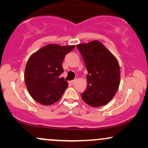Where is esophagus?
Masks as SVG:
<instances>
[{"label": "esophagus", "instance_id": "obj_1", "mask_svg": "<svg viewBox=\"0 0 148 148\" xmlns=\"http://www.w3.org/2000/svg\"><path fill=\"white\" fill-rule=\"evenodd\" d=\"M74 82H75V81H69V84L70 85H73Z\"/></svg>", "mask_w": 148, "mask_h": 148}]
</instances>
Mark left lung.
Segmentation results:
<instances>
[{
  "mask_svg": "<svg viewBox=\"0 0 148 148\" xmlns=\"http://www.w3.org/2000/svg\"><path fill=\"white\" fill-rule=\"evenodd\" d=\"M86 64L88 86L81 97L93 107L104 106L116 93L120 85V65L116 58L102 43L94 40L76 45Z\"/></svg>",
  "mask_w": 148,
  "mask_h": 148,
  "instance_id": "left-lung-1",
  "label": "left lung"
}]
</instances>
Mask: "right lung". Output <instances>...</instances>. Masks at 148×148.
Listing matches in <instances>:
<instances>
[{"label":"right lung","instance_id":"right-lung-1","mask_svg":"<svg viewBox=\"0 0 148 148\" xmlns=\"http://www.w3.org/2000/svg\"><path fill=\"white\" fill-rule=\"evenodd\" d=\"M75 46L50 44L34 53L25 66V84L30 96L43 105H51L60 99L68 83L60 75L62 61Z\"/></svg>","mask_w":148,"mask_h":148}]
</instances>
